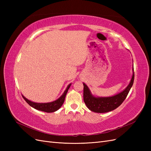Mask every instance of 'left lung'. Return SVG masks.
<instances>
[{"label":"left lung","mask_w":151,"mask_h":151,"mask_svg":"<svg viewBox=\"0 0 151 151\" xmlns=\"http://www.w3.org/2000/svg\"><path fill=\"white\" fill-rule=\"evenodd\" d=\"M133 74L130 83L127 86V88L120 93H118L112 96L108 97H96L91 93L88 86L84 83L83 97L84 101L91 111L95 113H106L111 111L118 108L123 102L127 98L128 94L134 84V67L132 68Z\"/></svg>","instance_id":"left-lung-1"}]
</instances>
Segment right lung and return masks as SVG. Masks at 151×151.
Here are the masks:
<instances>
[{
	"label": "right lung",
	"instance_id": "1",
	"mask_svg": "<svg viewBox=\"0 0 151 151\" xmlns=\"http://www.w3.org/2000/svg\"><path fill=\"white\" fill-rule=\"evenodd\" d=\"M71 86V84H69L67 87L66 89L65 90L64 92L62 94L61 96L58 98L55 101H53L52 102H49V103H35L33 101H31L30 100L26 98L23 95H22V98L24 99L26 103H28L29 106L33 107V108L38 109V110L45 111L47 113H52L57 111L58 109L60 108L65 101V98L66 96V94L67 93V91L68 89L70 88Z\"/></svg>",
	"mask_w": 151,
	"mask_h": 151
}]
</instances>
